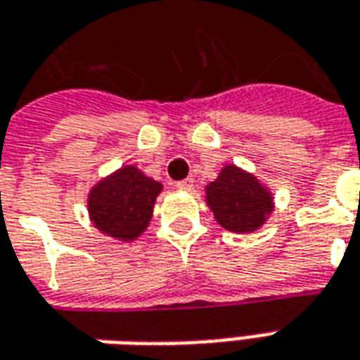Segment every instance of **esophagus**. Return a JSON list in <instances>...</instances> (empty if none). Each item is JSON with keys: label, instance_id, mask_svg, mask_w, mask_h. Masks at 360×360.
<instances>
[{"label": "esophagus", "instance_id": "obj_1", "mask_svg": "<svg viewBox=\"0 0 360 360\" xmlns=\"http://www.w3.org/2000/svg\"><path fill=\"white\" fill-rule=\"evenodd\" d=\"M176 188L178 190H184V192H190L194 188V178H184V180L176 182Z\"/></svg>", "mask_w": 360, "mask_h": 360}]
</instances>
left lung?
I'll use <instances>...</instances> for the list:
<instances>
[{
	"label": "left lung",
	"instance_id": "left-lung-1",
	"mask_svg": "<svg viewBox=\"0 0 360 360\" xmlns=\"http://www.w3.org/2000/svg\"><path fill=\"white\" fill-rule=\"evenodd\" d=\"M206 202L219 226L236 233L259 230L274 212V198L267 188L231 164L206 186Z\"/></svg>",
	"mask_w": 360,
	"mask_h": 360
}]
</instances>
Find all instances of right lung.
<instances>
[{
	"instance_id": "obj_1",
	"label": "right lung",
	"mask_w": 360,
	"mask_h": 360,
	"mask_svg": "<svg viewBox=\"0 0 360 360\" xmlns=\"http://www.w3.org/2000/svg\"><path fill=\"white\" fill-rule=\"evenodd\" d=\"M162 184L124 166L91 190L89 214L95 228L120 242L136 240L148 228L156 196Z\"/></svg>"
}]
</instances>
